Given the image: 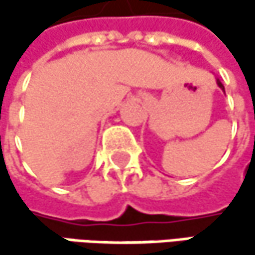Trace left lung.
<instances>
[{
  "instance_id": "obj_1",
  "label": "left lung",
  "mask_w": 255,
  "mask_h": 255,
  "mask_svg": "<svg viewBox=\"0 0 255 255\" xmlns=\"http://www.w3.org/2000/svg\"><path fill=\"white\" fill-rule=\"evenodd\" d=\"M217 85H219V87H220V88H222V90L225 91V85H223V84H222V82H220L219 79H217Z\"/></svg>"
}]
</instances>
